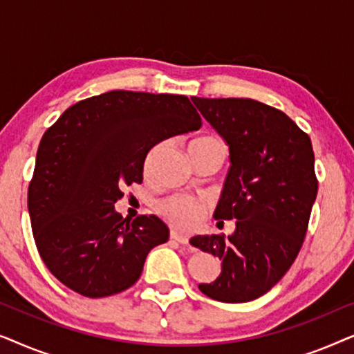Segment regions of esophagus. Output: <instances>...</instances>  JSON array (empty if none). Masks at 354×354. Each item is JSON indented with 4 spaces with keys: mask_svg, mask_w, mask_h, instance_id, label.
Wrapping results in <instances>:
<instances>
[{
    "mask_svg": "<svg viewBox=\"0 0 354 354\" xmlns=\"http://www.w3.org/2000/svg\"><path fill=\"white\" fill-rule=\"evenodd\" d=\"M171 239L176 240L177 243H180V245H188V236L178 234V232H176V230L171 232Z\"/></svg>",
    "mask_w": 354,
    "mask_h": 354,
    "instance_id": "34e87169",
    "label": "esophagus"
}]
</instances>
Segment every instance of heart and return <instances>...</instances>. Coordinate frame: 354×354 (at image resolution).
Instances as JSON below:
<instances>
[{"mask_svg":"<svg viewBox=\"0 0 354 354\" xmlns=\"http://www.w3.org/2000/svg\"><path fill=\"white\" fill-rule=\"evenodd\" d=\"M203 143L224 145L219 138L216 137H201L195 140L192 145H203ZM158 151H159V145L149 149L147 156H145V162H143L145 172H149ZM158 211L159 214L169 222V224L182 232L196 230L198 227L201 225V222L206 216V206L203 205L200 200H196V198L188 196V195H174V196L166 198V200L159 203Z\"/></svg>","mask_w":354,"mask_h":354,"instance_id":"b5f03b06","label":"heart"}]
</instances>
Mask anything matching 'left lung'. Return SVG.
<instances>
[{"instance_id":"left-lung-1","label":"left lung","mask_w":354,"mask_h":354,"mask_svg":"<svg viewBox=\"0 0 354 354\" xmlns=\"http://www.w3.org/2000/svg\"><path fill=\"white\" fill-rule=\"evenodd\" d=\"M193 103L225 140L230 169L214 217L235 221L229 236L196 235L195 248L221 259V275L198 288L222 303L268 293L301 250L317 195L311 138L287 114L250 98Z\"/></svg>"}]
</instances>
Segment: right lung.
I'll return each mask as SVG.
<instances>
[{
  "label": "right lung",
  "mask_w": 354,
  "mask_h": 354,
  "mask_svg": "<svg viewBox=\"0 0 354 354\" xmlns=\"http://www.w3.org/2000/svg\"><path fill=\"white\" fill-rule=\"evenodd\" d=\"M200 127L187 96L114 90L71 106L46 130L27 203L38 253L61 283L103 298L137 282L169 229L156 216L124 219L114 203L143 182L154 145Z\"/></svg>",
  "instance_id": "1"
}]
</instances>
